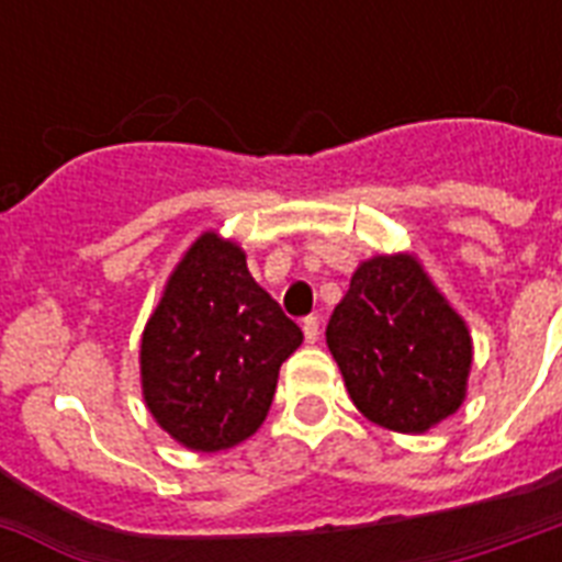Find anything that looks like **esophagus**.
<instances>
[{
  "instance_id": "34e87169",
  "label": "esophagus",
  "mask_w": 562,
  "mask_h": 562,
  "mask_svg": "<svg viewBox=\"0 0 562 562\" xmlns=\"http://www.w3.org/2000/svg\"><path fill=\"white\" fill-rule=\"evenodd\" d=\"M303 335H306V344H315L321 338V324H317V317H306L303 321Z\"/></svg>"
}]
</instances>
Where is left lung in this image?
<instances>
[{"label":"left lung","instance_id":"8db88e82","mask_svg":"<svg viewBox=\"0 0 562 562\" xmlns=\"http://www.w3.org/2000/svg\"><path fill=\"white\" fill-rule=\"evenodd\" d=\"M326 344L350 400L375 426L423 435L467 396L470 329L411 254L359 265Z\"/></svg>","mask_w":562,"mask_h":562}]
</instances>
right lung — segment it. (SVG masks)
<instances>
[{
    "label": "right lung",
    "instance_id": "add662e5",
    "mask_svg": "<svg viewBox=\"0 0 562 562\" xmlns=\"http://www.w3.org/2000/svg\"><path fill=\"white\" fill-rule=\"evenodd\" d=\"M300 344V326L250 277L245 250L203 233L145 324V405L187 449H229L262 426L282 361Z\"/></svg>",
    "mask_w": 562,
    "mask_h": 562
}]
</instances>
